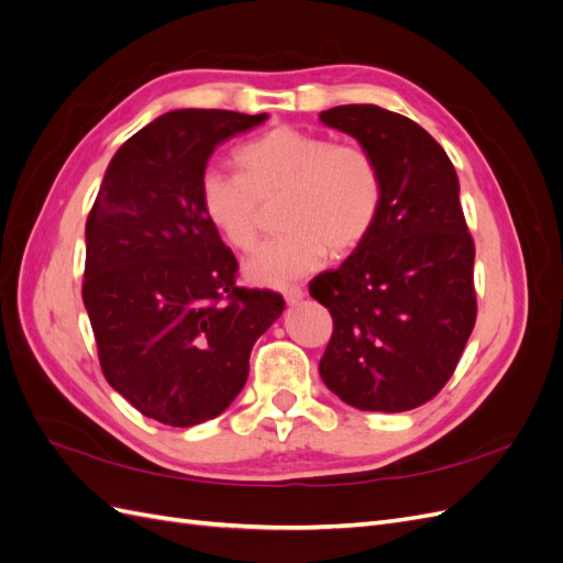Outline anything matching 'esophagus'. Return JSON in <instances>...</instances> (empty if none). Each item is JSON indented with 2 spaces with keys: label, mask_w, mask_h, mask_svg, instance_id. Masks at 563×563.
<instances>
[{
  "label": "esophagus",
  "mask_w": 563,
  "mask_h": 563,
  "mask_svg": "<svg viewBox=\"0 0 563 563\" xmlns=\"http://www.w3.org/2000/svg\"><path fill=\"white\" fill-rule=\"evenodd\" d=\"M302 298H305V291L300 286H291V288H286V291H284V300L288 305H298Z\"/></svg>",
  "instance_id": "34e87169"
}]
</instances>
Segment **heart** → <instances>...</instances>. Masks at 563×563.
Instances as JSON below:
<instances>
[{
    "label": "heart",
    "mask_w": 563,
    "mask_h": 563,
    "mask_svg": "<svg viewBox=\"0 0 563 563\" xmlns=\"http://www.w3.org/2000/svg\"><path fill=\"white\" fill-rule=\"evenodd\" d=\"M236 164L242 176L207 168L199 197L211 225L240 251L258 242L263 203L282 199L279 228L286 232L244 263L253 284H294L323 263L329 246L350 253L378 223L383 174L362 145L277 126L236 150Z\"/></svg>",
    "instance_id": "heart-1"
}]
</instances>
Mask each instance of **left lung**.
<instances>
[{"label":"left lung","instance_id":"8db88e82","mask_svg":"<svg viewBox=\"0 0 563 563\" xmlns=\"http://www.w3.org/2000/svg\"><path fill=\"white\" fill-rule=\"evenodd\" d=\"M319 119L360 141L383 174L376 228L310 282L333 317L319 376L360 411H411L449 383L476 319L474 242L455 168L404 114L338 106Z\"/></svg>","mask_w":563,"mask_h":563}]
</instances>
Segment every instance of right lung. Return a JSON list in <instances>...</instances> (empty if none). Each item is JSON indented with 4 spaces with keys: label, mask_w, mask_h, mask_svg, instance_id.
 <instances>
[{
    "label": "right lung",
    "mask_w": 563,
    "mask_h": 563,
    "mask_svg": "<svg viewBox=\"0 0 563 563\" xmlns=\"http://www.w3.org/2000/svg\"><path fill=\"white\" fill-rule=\"evenodd\" d=\"M267 114L174 110L117 150L87 220L81 298L106 380L172 428L220 416L284 298L236 286V258L203 213L213 150Z\"/></svg>",
    "instance_id": "obj_1"
}]
</instances>
